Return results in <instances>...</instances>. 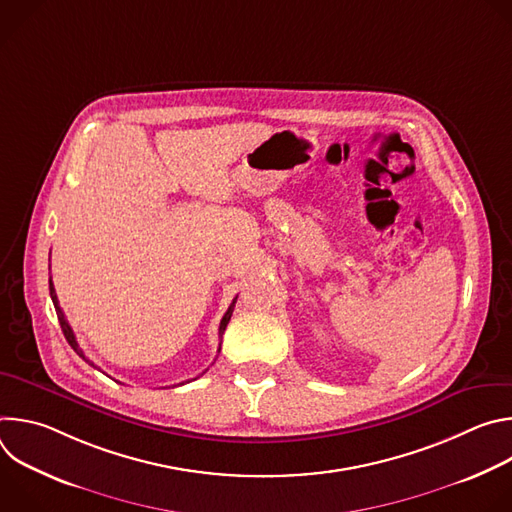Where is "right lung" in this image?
Returning <instances> with one entry per match:
<instances>
[{"instance_id":"right-lung-1","label":"right lung","mask_w":512,"mask_h":512,"mask_svg":"<svg viewBox=\"0 0 512 512\" xmlns=\"http://www.w3.org/2000/svg\"><path fill=\"white\" fill-rule=\"evenodd\" d=\"M48 283H50V298H52V304H54V308H56V316H58V322H60V328H62V332H64V338L68 340V344L72 346V350H75L79 356H83L89 364H93L87 356H85V352L79 348V342H77V338H75V334H72V328L68 326V322H66V318H64V314H62V308H60V304H58V298H56V291H54V285H52V277L48 279ZM235 302H237V298L233 300V304L229 306V310H227V314L223 316V320H221V326H218V338L223 340V334H225V330H227V324H229V320H231V316H233V308H235ZM218 352H221V348H218ZM95 367V364H93Z\"/></svg>"}]
</instances>
